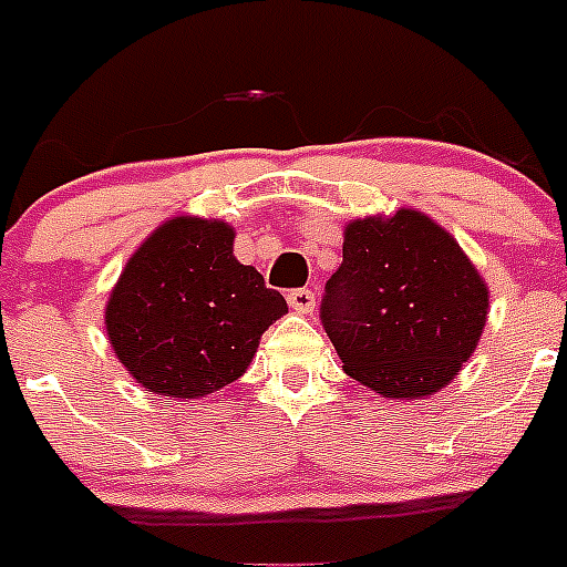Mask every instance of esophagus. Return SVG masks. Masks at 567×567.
<instances>
[{
    "label": "esophagus",
    "mask_w": 567,
    "mask_h": 567,
    "mask_svg": "<svg viewBox=\"0 0 567 567\" xmlns=\"http://www.w3.org/2000/svg\"><path fill=\"white\" fill-rule=\"evenodd\" d=\"M288 305H290V310L301 312V316H310V312L316 310V293H312V290H307V288L290 290Z\"/></svg>",
    "instance_id": "1"
}]
</instances>
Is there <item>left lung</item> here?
<instances>
[{
	"label": "left lung",
	"mask_w": 567,
	"mask_h": 567,
	"mask_svg": "<svg viewBox=\"0 0 567 567\" xmlns=\"http://www.w3.org/2000/svg\"><path fill=\"white\" fill-rule=\"evenodd\" d=\"M320 320L342 368L390 400H425L461 373L488 320V285L416 208L351 219Z\"/></svg>",
	"instance_id": "1"
}]
</instances>
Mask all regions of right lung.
Returning a JSON list of instances; mask_svg holds the SVG:
<instances>
[{"instance_id": "1", "label": "right lung", "mask_w": 567, "mask_h": 567, "mask_svg": "<svg viewBox=\"0 0 567 567\" xmlns=\"http://www.w3.org/2000/svg\"><path fill=\"white\" fill-rule=\"evenodd\" d=\"M221 219L173 216L128 257L109 293V346L140 386L197 400L247 373L260 337L288 312L255 266L233 255Z\"/></svg>"}]
</instances>
